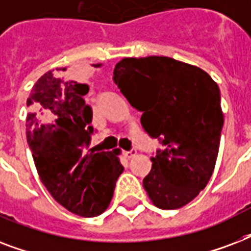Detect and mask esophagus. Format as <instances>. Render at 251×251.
Segmentation results:
<instances>
[{
	"mask_svg": "<svg viewBox=\"0 0 251 251\" xmlns=\"http://www.w3.org/2000/svg\"><path fill=\"white\" fill-rule=\"evenodd\" d=\"M135 155H137V150H135V149L130 150V151H125V152H124V156L127 157V159L135 156Z\"/></svg>",
	"mask_w": 251,
	"mask_h": 251,
	"instance_id": "1",
	"label": "esophagus"
}]
</instances>
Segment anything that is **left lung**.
<instances>
[{
    "instance_id": "obj_1",
    "label": "left lung",
    "mask_w": 251,
    "mask_h": 251,
    "mask_svg": "<svg viewBox=\"0 0 251 251\" xmlns=\"http://www.w3.org/2000/svg\"><path fill=\"white\" fill-rule=\"evenodd\" d=\"M113 80L130 105L143 112L146 133L164 146L151 157L143 187L161 210L181 208L214 172L224 125L218 84L202 69L159 56L124 58Z\"/></svg>"
}]
</instances>
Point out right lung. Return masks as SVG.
<instances>
[{
    "label": "right lung",
    "mask_w": 251,
    "mask_h": 251,
    "mask_svg": "<svg viewBox=\"0 0 251 251\" xmlns=\"http://www.w3.org/2000/svg\"><path fill=\"white\" fill-rule=\"evenodd\" d=\"M57 69L37 80L27 100V142L41 182L70 212L94 218L106 210L124 167L116 151L90 149L95 129L88 86L64 80Z\"/></svg>",
    "instance_id": "add662e5"
}]
</instances>
